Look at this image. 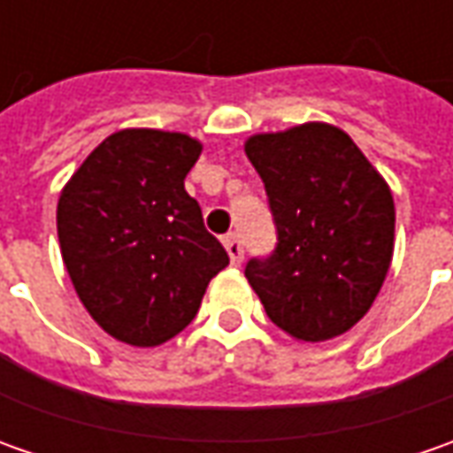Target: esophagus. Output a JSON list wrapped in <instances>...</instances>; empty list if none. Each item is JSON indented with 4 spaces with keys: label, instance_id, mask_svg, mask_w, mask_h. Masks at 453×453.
<instances>
[{
    "label": "esophagus",
    "instance_id": "esophagus-1",
    "mask_svg": "<svg viewBox=\"0 0 453 453\" xmlns=\"http://www.w3.org/2000/svg\"><path fill=\"white\" fill-rule=\"evenodd\" d=\"M224 250H226V254H229L232 265H234V267H239V265H242V259H244V250H242V242H239V236L236 234L224 236Z\"/></svg>",
    "mask_w": 453,
    "mask_h": 453
}]
</instances>
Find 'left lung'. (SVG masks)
Here are the masks:
<instances>
[{
  "instance_id": "1",
  "label": "left lung",
  "mask_w": 453,
  "mask_h": 453,
  "mask_svg": "<svg viewBox=\"0 0 453 453\" xmlns=\"http://www.w3.org/2000/svg\"><path fill=\"white\" fill-rule=\"evenodd\" d=\"M244 153L280 239L272 257L247 265L250 285L289 338H338L371 310L391 267V186L348 133L320 120L250 135Z\"/></svg>"
}]
</instances>
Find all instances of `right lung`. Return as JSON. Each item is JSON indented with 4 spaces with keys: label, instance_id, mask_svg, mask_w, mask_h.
Listing matches in <instances>:
<instances>
[{
    "label": "right lung",
    "instance_id": "add662e5",
    "mask_svg": "<svg viewBox=\"0 0 453 453\" xmlns=\"http://www.w3.org/2000/svg\"><path fill=\"white\" fill-rule=\"evenodd\" d=\"M201 149L186 133L123 128L62 186L65 270L90 318L120 342L156 348L179 335L229 265L183 188Z\"/></svg>",
    "mask_w": 453,
    "mask_h": 453
}]
</instances>
